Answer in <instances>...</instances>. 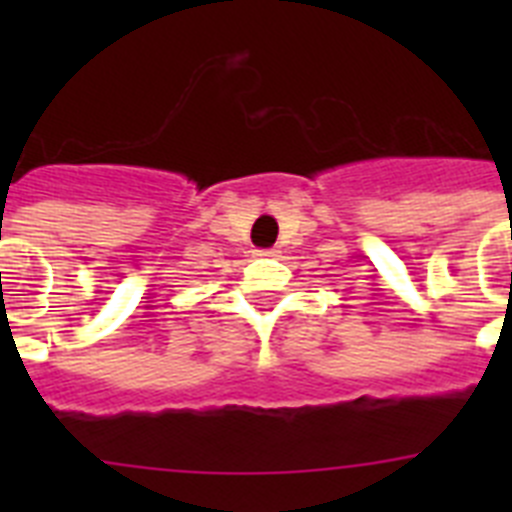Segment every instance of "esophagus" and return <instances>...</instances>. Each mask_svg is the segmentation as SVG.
I'll return each instance as SVG.
<instances>
[{"label":"esophagus","instance_id":"esophagus-1","mask_svg":"<svg viewBox=\"0 0 512 512\" xmlns=\"http://www.w3.org/2000/svg\"><path fill=\"white\" fill-rule=\"evenodd\" d=\"M256 256H261V259H271V256H279V251L277 248H259Z\"/></svg>","mask_w":512,"mask_h":512}]
</instances>
